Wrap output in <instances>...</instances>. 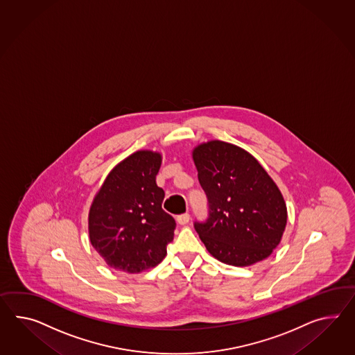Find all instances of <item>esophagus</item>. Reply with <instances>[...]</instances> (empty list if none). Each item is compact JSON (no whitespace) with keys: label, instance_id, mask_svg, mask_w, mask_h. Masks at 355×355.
<instances>
[{"label":"esophagus","instance_id":"esophagus-1","mask_svg":"<svg viewBox=\"0 0 355 355\" xmlns=\"http://www.w3.org/2000/svg\"><path fill=\"white\" fill-rule=\"evenodd\" d=\"M177 222H178V225H187L190 222V214L184 213V214L177 216Z\"/></svg>","mask_w":355,"mask_h":355}]
</instances>
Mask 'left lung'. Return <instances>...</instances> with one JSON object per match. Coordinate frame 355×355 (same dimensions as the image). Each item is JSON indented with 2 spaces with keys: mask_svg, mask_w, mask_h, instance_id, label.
Returning <instances> with one entry per match:
<instances>
[{
  "mask_svg": "<svg viewBox=\"0 0 355 355\" xmlns=\"http://www.w3.org/2000/svg\"><path fill=\"white\" fill-rule=\"evenodd\" d=\"M192 157L208 198V219L193 225L207 250L236 267L268 258L287 222L276 183L254 156L228 142L201 144Z\"/></svg>",
  "mask_w": 355,
  "mask_h": 355,
  "instance_id": "8db88e82",
  "label": "left lung"
}]
</instances>
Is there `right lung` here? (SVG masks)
Here are the masks:
<instances>
[{
    "label": "right lung",
    "mask_w": 355,
    "mask_h": 355,
    "mask_svg": "<svg viewBox=\"0 0 355 355\" xmlns=\"http://www.w3.org/2000/svg\"><path fill=\"white\" fill-rule=\"evenodd\" d=\"M159 153L141 150L106 177L88 214L89 241L109 267L139 273L157 266L173 241L175 220L162 208Z\"/></svg>",
    "instance_id": "1"
}]
</instances>
